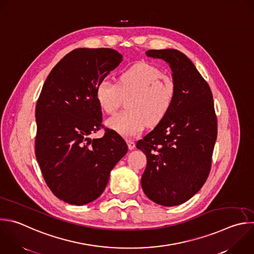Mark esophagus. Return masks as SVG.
<instances>
[{"instance_id":"1","label":"esophagus","mask_w":254,"mask_h":254,"mask_svg":"<svg viewBox=\"0 0 254 254\" xmlns=\"http://www.w3.org/2000/svg\"><path fill=\"white\" fill-rule=\"evenodd\" d=\"M127 146H128V149H133L135 147V143L133 140L131 139H127Z\"/></svg>"}]
</instances>
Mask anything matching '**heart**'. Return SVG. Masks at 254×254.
Wrapping results in <instances>:
<instances>
[{"instance_id":"obj_1","label":"heart","mask_w":254,"mask_h":254,"mask_svg":"<svg viewBox=\"0 0 254 254\" xmlns=\"http://www.w3.org/2000/svg\"><path fill=\"white\" fill-rule=\"evenodd\" d=\"M176 83L157 66L138 63L124 70L118 83L102 79L95 91L98 105L108 115L114 114L122 96L130 95L128 111L109 119L107 126L124 136L139 134L147 126L156 125L170 113L176 98Z\"/></svg>"}]
</instances>
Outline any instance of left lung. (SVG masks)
I'll return each mask as SVG.
<instances>
[{"instance_id": "1", "label": "left lung", "mask_w": 254, "mask_h": 254, "mask_svg": "<svg viewBox=\"0 0 254 254\" xmlns=\"http://www.w3.org/2000/svg\"><path fill=\"white\" fill-rule=\"evenodd\" d=\"M145 55L170 64L177 93L170 113L136 142L147 159L141 188L153 202L175 206L191 198L209 175L217 136L213 98L208 83L182 52L149 50Z\"/></svg>"}]
</instances>
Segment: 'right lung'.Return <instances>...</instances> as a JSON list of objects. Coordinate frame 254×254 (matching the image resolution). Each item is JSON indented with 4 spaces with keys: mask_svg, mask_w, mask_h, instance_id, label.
<instances>
[{
    "mask_svg": "<svg viewBox=\"0 0 254 254\" xmlns=\"http://www.w3.org/2000/svg\"><path fill=\"white\" fill-rule=\"evenodd\" d=\"M122 61L113 49H75L51 70L37 102L36 157L50 190L69 204L97 199L127 151L115 130L90 137L102 127L97 84Z\"/></svg>",
    "mask_w": 254,
    "mask_h": 254,
    "instance_id": "right-lung-1",
    "label": "right lung"
}]
</instances>
